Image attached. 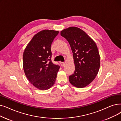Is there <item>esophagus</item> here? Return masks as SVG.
I'll return each mask as SVG.
<instances>
[{
  "instance_id": "1",
  "label": "esophagus",
  "mask_w": 121,
  "mask_h": 121,
  "mask_svg": "<svg viewBox=\"0 0 121 121\" xmlns=\"http://www.w3.org/2000/svg\"><path fill=\"white\" fill-rule=\"evenodd\" d=\"M60 65L61 66H64L65 65V63L63 62H60Z\"/></svg>"
}]
</instances>
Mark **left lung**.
Returning a JSON list of instances; mask_svg holds the SVG:
<instances>
[{
    "label": "left lung",
    "mask_w": 121,
    "mask_h": 121,
    "mask_svg": "<svg viewBox=\"0 0 121 121\" xmlns=\"http://www.w3.org/2000/svg\"><path fill=\"white\" fill-rule=\"evenodd\" d=\"M60 34L69 43L74 59L75 71L69 77V81L77 87H86L95 78L100 65L96 43L77 27L64 29Z\"/></svg>",
    "instance_id": "obj_1"
}]
</instances>
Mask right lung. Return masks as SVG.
Here are the masks:
<instances>
[{
  "mask_svg": "<svg viewBox=\"0 0 121 121\" xmlns=\"http://www.w3.org/2000/svg\"><path fill=\"white\" fill-rule=\"evenodd\" d=\"M58 31L45 30L35 35L23 53V68L30 82L40 90L53 86L60 66L51 61V45Z\"/></svg>",
  "mask_w": 121,
  "mask_h": 121,
  "instance_id": "right-lung-1",
  "label": "right lung"
}]
</instances>
